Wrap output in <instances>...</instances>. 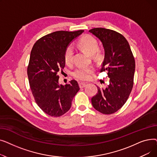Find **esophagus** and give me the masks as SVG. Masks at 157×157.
I'll list each match as a JSON object with an SVG mask.
<instances>
[{
	"label": "esophagus",
	"mask_w": 157,
	"mask_h": 157,
	"mask_svg": "<svg viewBox=\"0 0 157 157\" xmlns=\"http://www.w3.org/2000/svg\"><path fill=\"white\" fill-rule=\"evenodd\" d=\"M86 85V83H84V82H81V83H79V87L80 88H84L85 87Z\"/></svg>",
	"instance_id": "1"
}]
</instances>
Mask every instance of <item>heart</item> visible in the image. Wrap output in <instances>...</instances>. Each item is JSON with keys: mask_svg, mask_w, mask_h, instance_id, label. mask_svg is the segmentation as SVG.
Returning a JSON list of instances; mask_svg holds the SVG:
<instances>
[{"mask_svg": "<svg viewBox=\"0 0 157 157\" xmlns=\"http://www.w3.org/2000/svg\"><path fill=\"white\" fill-rule=\"evenodd\" d=\"M79 44L90 54L95 53L99 55L100 52L97 50V41L95 38L90 35H85L82 37ZM74 50L72 46H69L65 49L64 53V60L67 65L71 64L73 60ZM94 71V68L92 66H79L73 72V76L81 80H88L92 77V74Z\"/></svg>", "mask_w": 157, "mask_h": 157, "instance_id": "b5f03b06", "label": "heart"}]
</instances>
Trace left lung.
<instances>
[{"instance_id":"1","label":"left lung","mask_w":157,"mask_h":157,"mask_svg":"<svg viewBox=\"0 0 157 157\" xmlns=\"http://www.w3.org/2000/svg\"><path fill=\"white\" fill-rule=\"evenodd\" d=\"M89 32L103 44L105 56L101 72L107 71L109 78L108 87L97 86L98 93L92 98V104L100 113L111 114L125 104L132 90L134 57L128 41L120 33L104 28H94Z\"/></svg>"}]
</instances>
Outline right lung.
<instances>
[{
	"label": "right lung",
	"mask_w": 157,
	"mask_h": 157,
	"mask_svg": "<svg viewBox=\"0 0 157 157\" xmlns=\"http://www.w3.org/2000/svg\"><path fill=\"white\" fill-rule=\"evenodd\" d=\"M83 32H54L38 39L32 49L27 67L30 87L38 106L51 117L67 113L79 90L76 80L59 85L58 72L65 67V49Z\"/></svg>",
	"instance_id": "add662e5"
}]
</instances>
